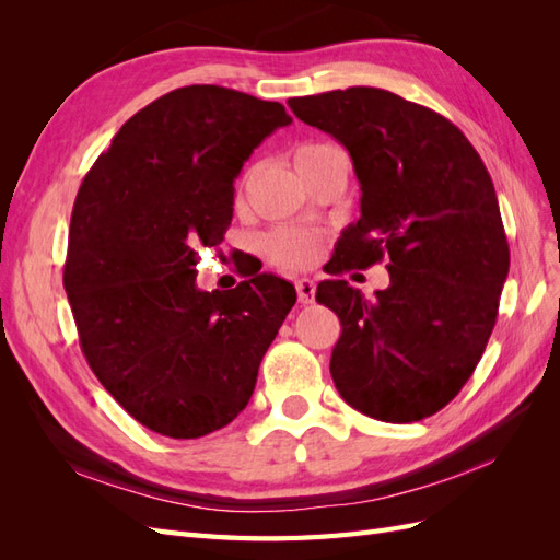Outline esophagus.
Listing matches in <instances>:
<instances>
[{"label":"esophagus","instance_id":"34e87169","mask_svg":"<svg viewBox=\"0 0 560 560\" xmlns=\"http://www.w3.org/2000/svg\"><path fill=\"white\" fill-rule=\"evenodd\" d=\"M296 294L301 303H313L315 301V282L308 278L296 280Z\"/></svg>","mask_w":560,"mask_h":560}]
</instances>
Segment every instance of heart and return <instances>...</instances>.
Masks as SVG:
<instances>
[{
	"label": "heart",
	"mask_w": 560,
	"mask_h": 560,
	"mask_svg": "<svg viewBox=\"0 0 560 560\" xmlns=\"http://www.w3.org/2000/svg\"><path fill=\"white\" fill-rule=\"evenodd\" d=\"M322 147L327 144H313V142L299 144L294 151V163L299 165L306 159H311ZM245 184H247V175H243L238 184H235V191H233L235 202L243 200ZM264 249L268 254V259L280 268H290V270L308 268L317 261L322 252V235L317 231L301 229V226H280L273 233L266 235Z\"/></svg>",
	"instance_id": "heart-1"
}]
</instances>
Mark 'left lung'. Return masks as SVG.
I'll use <instances>...</instances> for the list:
<instances>
[{
  "instance_id": "1",
  "label": "left lung",
  "mask_w": 560,
  "mask_h": 560,
  "mask_svg": "<svg viewBox=\"0 0 560 560\" xmlns=\"http://www.w3.org/2000/svg\"><path fill=\"white\" fill-rule=\"evenodd\" d=\"M329 132L360 179L358 224L336 243L315 299L341 319L331 378L364 416L416 422L442 411L493 334L510 245L493 179L446 116L369 86L292 97ZM388 261L390 287L366 300L337 276Z\"/></svg>"
}]
</instances>
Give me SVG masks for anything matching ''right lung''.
<instances>
[{
	"mask_svg": "<svg viewBox=\"0 0 560 560\" xmlns=\"http://www.w3.org/2000/svg\"><path fill=\"white\" fill-rule=\"evenodd\" d=\"M292 118L280 103L196 83L165 93L114 135L74 200L62 284L86 362L149 428L198 439L238 416L296 290L249 273L200 292L196 249L233 217V179Z\"/></svg>",
	"mask_w": 560,
	"mask_h": 560,
	"instance_id": "1",
	"label": "right lung"
}]
</instances>
